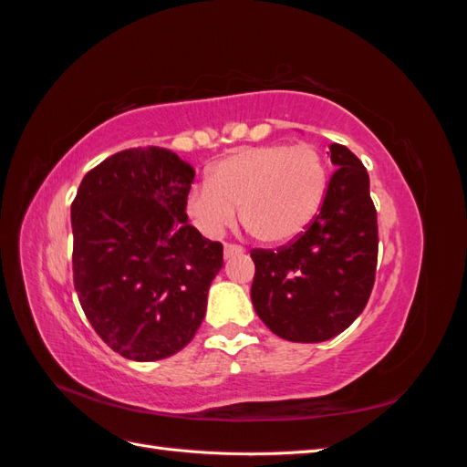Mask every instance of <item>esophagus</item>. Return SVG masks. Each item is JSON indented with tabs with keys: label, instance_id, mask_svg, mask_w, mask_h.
Listing matches in <instances>:
<instances>
[{
	"label": "esophagus",
	"instance_id": "1",
	"mask_svg": "<svg viewBox=\"0 0 467 467\" xmlns=\"http://www.w3.org/2000/svg\"><path fill=\"white\" fill-rule=\"evenodd\" d=\"M245 249L239 247V245H234V244H223V257L225 259H232V257H237V255H244Z\"/></svg>",
	"mask_w": 467,
	"mask_h": 467
}]
</instances>
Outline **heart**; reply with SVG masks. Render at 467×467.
Here are the masks:
<instances>
[{
	"mask_svg": "<svg viewBox=\"0 0 467 467\" xmlns=\"http://www.w3.org/2000/svg\"><path fill=\"white\" fill-rule=\"evenodd\" d=\"M329 173L316 144L242 148L212 165L185 201L191 222L220 235L235 218L261 244H288L307 230L327 194Z\"/></svg>",
	"mask_w": 467,
	"mask_h": 467,
	"instance_id": "1",
	"label": "heart"
}]
</instances>
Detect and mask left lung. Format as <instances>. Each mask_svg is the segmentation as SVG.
I'll list each match as a JSON object with an SVG mask.
<instances>
[{
    "label": "left lung",
    "mask_w": 467,
    "mask_h": 467,
    "mask_svg": "<svg viewBox=\"0 0 467 467\" xmlns=\"http://www.w3.org/2000/svg\"><path fill=\"white\" fill-rule=\"evenodd\" d=\"M329 150L337 169L314 222L285 247L251 251L255 312L292 343L343 333L368 304L376 280L378 216L368 173L348 148Z\"/></svg>",
    "instance_id": "obj_1"
}]
</instances>
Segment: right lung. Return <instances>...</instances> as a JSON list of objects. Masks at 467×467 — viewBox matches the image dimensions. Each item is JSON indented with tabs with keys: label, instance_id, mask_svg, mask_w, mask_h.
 <instances>
[{
	"label": "right lung",
	"instance_id": "add662e5",
	"mask_svg": "<svg viewBox=\"0 0 467 467\" xmlns=\"http://www.w3.org/2000/svg\"><path fill=\"white\" fill-rule=\"evenodd\" d=\"M194 169L165 148L110 155L72 202L74 286L95 333L136 362L191 343L223 247L187 222Z\"/></svg>",
	"mask_w": 467,
	"mask_h": 467
}]
</instances>
